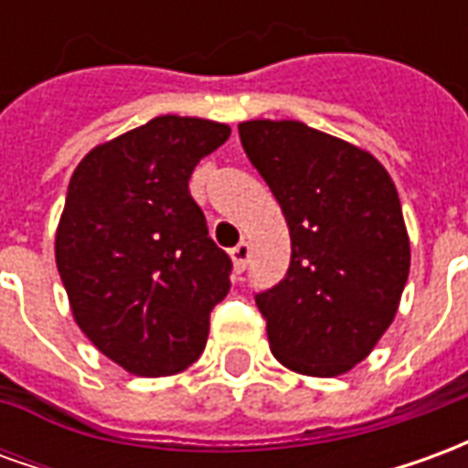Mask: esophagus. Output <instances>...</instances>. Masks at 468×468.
Instances as JSON below:
<instances>
[{
    "label": "esophagus",
    "instance_id": "1",
    "mask_svg": "<svg viewBox=\"0 0 468 468\" xmlns=\"http://www.w3.org/2000/svg\"><path fill=\"white\" fill-rule=\"evenodd\" d=\"M230 258H233V263H235V268H238V271H245V265H248V258H250V245L245 243H238L233 248V250H230Z\"/></svg>",
    "mask_w": 468,
    "mask_h": 468
}]
</instances>
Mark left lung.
<instances>
[{"label": "left lung", "mask_w": 468, "mask_h": 468, "mask_svg": "<svg viewBox=\"0 0 468 468\" xmlns=\"http://www.w3.org/2000/svg\"><path fill=\"white\" fill-rule=\"evenodd\" d=\"M240 143L291 230V265L255 295L285 368L341 376L391 325L411 248L391 175L371 153L295 120H248Z\"/></svg>", "instance_id": "left-lung-1"}]
</instances>
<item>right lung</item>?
<instances>
[{
  "mask_svg": "<svg viewBox=\"0 0 468 468\" xmlns=\"http://www.w3.org/2000/svg\"><path fill=\"white\" fill-rule=\"evenodd\" d=\"M230 137L200 117L163 115L97 144L72 173L55 258L77 325L134 376L200 358L233 263L207 238L187 190L195 165Z\"/></svg>",
  "mask_w": 468,
  "mask_h": 468,
  "instance_id": "add662e5",
  "label": "right lung"
}]
</instances>
